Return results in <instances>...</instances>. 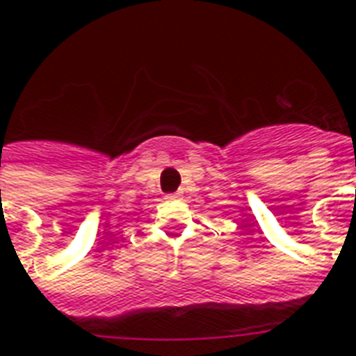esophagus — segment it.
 I'll return each instance as SVG.
<instances>
[{
  "instance_id": "obj_1",
  "label": "esophagus",
  "mask_w": 356,
  "mask_h": 356,
  "mask_svg": "<svg viewBox=\"0 0 356 356\" xmlns=\"http://www.w3.org/2000/svg\"><path fill=\"white\" fill-rule=\"evenodd\" d=\"M166 197H168V200H175V197H179V195L177 194H168Z\"/></svg>"
}]
</instances>
